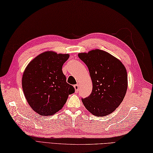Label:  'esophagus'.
Returning a JSON list of instances; mask_svg holds the SVG:
<instances>
[{"label": "esophagus", "instance_id": "34e87169", "mask_svg": "<svg viewBox=\"0 0 153 153\" xmlns=\"http://www.w3.org/2000/svg\"><path fill=\"white\" fill-rule=\"evenodd\" d=\"M74 89H75V92H78L79 91V85H78V84H76V85L74 86Z\"/></svg>", "mask_w": 153, "mask_h": 153}]
</instances>
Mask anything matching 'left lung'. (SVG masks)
<instances>
[{"mask_svg":"<svg viewBox=\"0 0 153 153\" xmlns=\"http://www.w3.org/2000/svg\"><path fill=\"white\" fill-rule=\"evenodd\" d=\"M78 55L88 67L92 82L91 94L82 98L84 105L96 116L111 114L122 102L126 94V68L117 58L100 49Z\"/></svg>","mask_w":153,"mask_h":153,"instance_id":"left-lung-1","label":"left lung"}]
</instances>
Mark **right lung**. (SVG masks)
<instances>
[{
    "instance_id": "right-lung-1",
    "label": "right lung",
    "mask_w": 153,
    "mask_h": 153,
    "mask_svg": "<svg viewBox=\"0 0 153 153\" xmlns=\"http://www.w3.org/2000/svg\"><path fill=\"white\" fill-rule=\"evenodd\" d=\"M68 54L46 51L27 65L22 76V89L27 102L41 116H52L66 103L74 88L68 84L62 67Z\"/></svg>"
}]
</instances>
